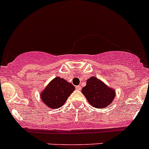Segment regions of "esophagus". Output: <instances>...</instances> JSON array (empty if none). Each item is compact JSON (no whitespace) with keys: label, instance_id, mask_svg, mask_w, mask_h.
<instances>
[{"label":"esophagus","instance_id":"1","mask_svg":"<svg viewBox=\"0 0 149 149\" xmlns=\"http://www.w3.org/2000/svg\"><path fill=\"white\" fill-rule=\"evenodd\" d=\"M76 89L79 90H79L81 89V86H76Z\"/></svg>","mask_w":149,"mask_h":149}]
</instances>
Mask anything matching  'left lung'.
Masks as SVG:
<instances>
[{
	"instance_id": "obj_1",
	"label": "left lung",
	"mask_w": 149,
	"mask_h": 149,
	"mask_svg": "<svg viewBox=\"0 0 149 149\" xmlns=\"http://www.w3.org/2000/svg\"><path fill=\"white\" fill-rule=\"evenodd\" d=\"M83 94L92 107L105 108L112 102L115 97V91L104 83L92 76L86 81V85L81 90Z\"/></svg>"
}]
</instances>
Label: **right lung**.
Wrapping results in <instances>:
<instances>
[{"instance_id": "obj_1", "label": "right lung", "mask_w": 149, "mask_h": 149, "mask_svg": "<svg viewBox=\"0 0 149 149\" xmlns=\"http://www.w3.org/2000/svg\"><path fill=\"white\" fill-rule=\"evenodd\" d=\"M74 90L73 84L65 79L56 77L42 91L40 97L48 107L55 109L62 107Z\"/></svg>"}]
</instances>
